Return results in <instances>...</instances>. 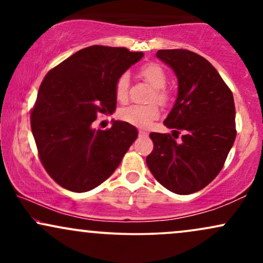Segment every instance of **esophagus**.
Returning <instances> with one entry per match:
<instances>
[{
  "instance_id": "obj_1",
  "label": "esophagus",
  "mask_w": 263,
  "mask_h": 263,
  "mask_svg": "<svg viewBox=\"0 0 263 263\" xmlns=\"http://www.w3.org/2000/svg\"><path fill=\"white\" fill-rule=\"evenodd\" d=\"M138 134H140V136H147V135H148L146 131H143V129H140V131H138Z\"/></svg>"
}]
</instances>
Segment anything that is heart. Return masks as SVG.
<instances>
[{
  "label": "heart",
  "instance_id": "heart-1",
  "mask_svg": "<svg viewBox=\"0 0 263 263\" xmlns=\"http://www.w3.org/2000/svg\"><path fill=\"white\" fill-rule=\"evenodd\" d=\"M140 77L153 89L148 101H156L157 104L165 106L171 100V95L164 87L167 84V74H165L164 69L156 63H149L140 69ZM128 86V75H120L115 83V95H116L117 100L121 102L127 100ZM119 116L123 121L137 126V127H148L152 121H155L159 116V110L156 104L144 105V106L131 105V106L122 108L119 112Z\"/></svg>",
  "mask_w": 263,
  "mask_h": 263
}]
</instances>
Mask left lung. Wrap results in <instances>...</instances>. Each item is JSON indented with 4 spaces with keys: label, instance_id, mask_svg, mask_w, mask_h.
Segmentation results:
<instances>
[{
    "label": "left lung",
    "instance_id": "left-lung-1",
    "mask_svg": "<svg viewBox=\"0 0 263 263\" xmlns=\"http://www.w3.org/2000/svg\"><path fill=\"white\" fill-rule=\"evenodd\" d=\"M157 58L176 73L178 98L164 120L173 134L149 135L153 151L146 162L164 188L192 194L215 179L234 144V96L218 70L197 53L162 49ZM180 132L182 140L176 141Z\"/></svg>",
    "mask_w": 263,
    "mask_h": 263
}]
</instances>
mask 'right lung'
<instances>
[{
	"mask_svg": "<svg viewBox=\"0 0 263 263\" xmlns=\"http://www.w3.org/2000/svg\"><path fill=\"white\" fill-rule=\"evenodd\" d=\"M143 53L91 45L53 68L39 86L31 127L39 159L63 188L89 192L116 171L137 138L135 126L114 121L91 127L99 115L116 110L115 83Z\"/></svg>",
	"mask_w": 263,
	"mask_h": 263,
	"instance_id": "1",
	"label": "right lung"
}]
</instances>
